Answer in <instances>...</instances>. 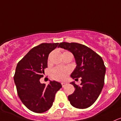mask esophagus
I'll return each mask as SVG.
<instances>
[{"label": "esophagus", "instance_id": "1", "mask_svg": "<svg viewBox=\"0 0 121 121\" xmlns=\"http://www.w3.org/2000/svg\"><path fill=\"white\" fill-rule=\"evenodd\" d=\"M67 83H63H63H61L62 87H64L66 85H67Z\"/></svg>", "mask_w": 121, "mask_h": 121}]
</instances>
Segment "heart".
I'll use <instances>...</instances> for the list:
<instances>
[{
	"mask_svg": "<svg viewBox=\"0 0 121 121\" xmlns=\"http://www.w3.org/2000/svg\"><path fill=\"white\" fill-rule=\"evenodd\" d=\"M71 72L68 67L57 66L54 67L50 71V75L52 79L56 80L63 81L67 78L68 75Z\"/></svg>",
	"mask_w": 121,
	"mask_h": 121,
	"instance_id": "b5f03b06",
	"label": "heart"
}]
</instances>
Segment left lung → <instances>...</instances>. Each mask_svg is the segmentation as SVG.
Returning a JSON list of instances; mask_svg holds the SVG:
<instances>
[{
	"instance_id": "8db88e82",
	"label": "left lung",
	"mask_w": 121,
	"mask_h": 121,
	"mask_svg": "<svg viewBox=\"0 0 121 121\" xmlns=\"http://www.w3.org/2000/svg\"><path fill=\"white\" fill-rule=\"evenodd\" d=\"M70 51L75 57L76 67L71 77L75 80L81 78L80 86L71 82L75 91L68 96L71 105L78 108H86L99 97L104 83L106 67L101 57L80 43L63 42L58 46Z\"/></svg>"
}]
</instances>
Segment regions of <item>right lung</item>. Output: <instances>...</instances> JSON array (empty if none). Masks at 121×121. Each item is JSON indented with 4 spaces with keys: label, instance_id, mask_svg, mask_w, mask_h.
Here are the masks:
<instances>
[{
    "label": "right lung",
    "instance_id": "right-lung-1",
    "mask_svg": "<svg viewBox=\"0 0 121 121\" xmlns=\"http://www.w3.org/2000/svg\"><path fill=\"white\" fill-rule=\"evenodd\" d=\"M58 45L42 43L35 46L17 65L14 80L18 96L24 105L34 112L42 113L49 109L56 93L62 87L56 81H50L48 86L39 81L48 67L49 54Z\"/></svg>",
    "mask_w": 121,
    "mask_h": 121
}]
</instances>
